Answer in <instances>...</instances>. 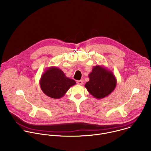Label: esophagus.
I'll use <instances>...</instances> for the list:
<instances>
[{
    "label": "esophagus",
    "mask_w": 151,
    "mask_h": 151,
    "mask_svg": "<svg viewBox=\"0 0 151 151\" xmlns=\"http://www.w3.org/2000/svg\"><path fill=\"white\" fill-rule=\"evenodd\" d=\"M76 83H77V84H78V85H82L83 84V81H82V80H79V81H76Z\"/></svg>",
    "instance_id": "1"
}]
</instances>
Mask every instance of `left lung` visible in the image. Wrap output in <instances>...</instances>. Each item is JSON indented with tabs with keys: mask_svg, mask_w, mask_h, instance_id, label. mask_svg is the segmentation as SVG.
Returning <instances> with one entry per match:
<instances>
[{
	"mask_svg": "<svg viewBox=\"0 0 151 151\" xmlns=\"http://www.w3.org/2000/svg\"><path fill=\"white\" fill-rule=\"evenodd\" d=\"M90 81L85 83L87 91L96 99H102L115 90L116 79L113 72L104 66L96 65L88 75Z\"/></svg>",
	"mask_w": 151,
	"mask_h": 151,
	"instance_id": "1",
	"label": "left lung"
}]
</instances>
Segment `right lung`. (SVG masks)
I'll list each match as a JSON object with an SVG mask.
<instances>
[{"mask_svg": "<svg viewBox=\"0 0 151 151\" xmlns=\"http://www.w3.org/2000/svg\"><path fill=\"white\" fill-rule=\"evenodd\" d=\"M42 91L52 99H60L68 90L76 84V82L66 77L64 72L57 67L47 68L39 81Z\"/></svg>", "mask_w": 151, "mask_h": 151, "instance_id": "1", "label": "right lung"}]
</instances>
